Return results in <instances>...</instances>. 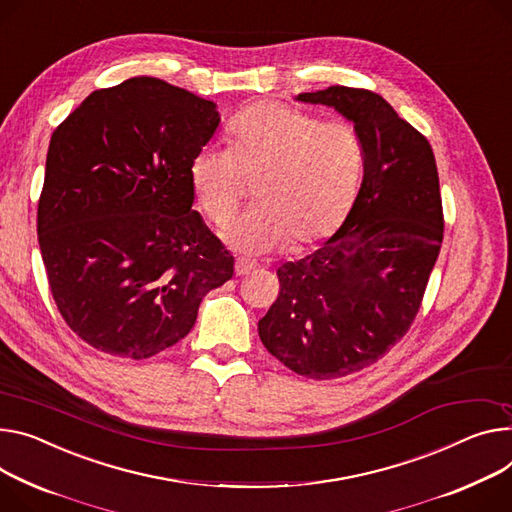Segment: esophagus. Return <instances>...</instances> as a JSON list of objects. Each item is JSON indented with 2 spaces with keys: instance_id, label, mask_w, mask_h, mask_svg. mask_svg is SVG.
I'll return each instance as SVG.
<instances>
[{
  "instance_id": "obj_1",
  "label": "esophagus",
  "mask_w": 512,
  "mask_h": 512,
  "mask_svg": "<svg viewBox=\"0 0 512 512\" xmlns=\"http://www.w3.org/2000/svg\"><path fill=\"white\" fill-rule=\"evenodd\" d=\"M254 268H256V266H254L252 262L244 260V258L235 260V274H238V277H244V274H250Z\"/></svg>"
}]
</instances>
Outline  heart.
<instances>
[{"label":"heart","mask_w":512,"mask_h":512,"mask_svg":"<svg viewBox=\"0 0 512 512\" xmlns=\"http://www.w3.org/2000/svg\"><path fill=\"white\" fill-rule=\"evenodd\" d=\"M229 147L207 145L190 162V186L219 227L238 213L244 176L260 180L258 209L229 227L225 240L246 254L316 244L332 235L357 199L365 151L344 123L281 102H258L229 123Z\"/></svg>","instance_id":"heart-1"}]
</instances>
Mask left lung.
I'll return each mask as SVG.
<instances>
[{"label": "left lung", "mask_w": 512, "mask_h": 512, "mask_svg": "<svg viewBox=\"0 0 512 512\" xmlns=\"http://www.w3.org/2000/svg\"><path fill=\"white\" fill-rule=\"evenodd\" d=\"M297 100L355 125L365 172L332 238L277 270L281 291L258 334L297 375L336 379L379 361L416 318L443 244L439 172L426 137L379 94L330 86Z\"/></svg>", "instance_id": "obj_1"}]
</instances>
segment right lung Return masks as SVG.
<instances>
[{"mask_svg": "<svg viewBox=\"0 0 512 512\" xmlns=\"http://www.w3.org/2000/svg\"><path fill=\"white\" fill-rule=\"evenodd\" d=\"M219 121L215 102L141 75L92 92L55 129L38 246L63 320L90 346L149 359L233 277L188 176Z\"/></svg>", "mask_w": 512, "mask_h": 512, "instance_id": "1", "label": "right lung"}]
</instances>
